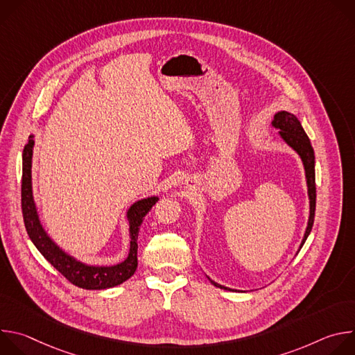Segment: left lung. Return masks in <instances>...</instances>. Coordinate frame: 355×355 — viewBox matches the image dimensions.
<instances>
[{
	"mask_svg": "<svg viewBox=\"0 0 355 355\" xmlns=\"http://www.w3.org/2000/svg\"><path fill=\"white\" fill-rule=\"evenodd\" d=\"M272 126L275 129H279L278 135L281 136V139L289 146L292 147L296 153L299 155L302 163H303V168H305V175H306V185H308V195H309V219H308V226L305 230V236L302 239L300 247L305 244L312 226H313V220H315V209H316V184H315V151L313 147L311 144V140L308 137V135L303 130L299 119L286 111H279L274 115V121L271 122ZM208 279L218 288L220 289H226V291H234L230 289L227 286H223L220 284H216L215 281H212L209 277Z\"/></svg>",
	"mask_w": 355,
	"mask_h": 355,
	"instance_id": "1",
	"label": "left lung"
}]
</instances>
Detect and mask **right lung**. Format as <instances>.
Instances as JSON below:
<instances>
[{
  "label": "right lung",
  "mask_w": 355,
  "mask_h": 355,
  "mask_svg": "<svg viewBox=\"0 0 355 355\" xmlns=\"http://www.w3.org/2000/svg\"><path fill=\"white\" fill-rule=\"evenodd\" d=\"M33 135L29 136L22 153V215L26 232L40 254L52 264L63 277L73 285L83 289H107L121 285L129 279L137 268V236L140 225L148 211L159 200L157 196L140 199L128 209L126 218L129 222L130 247L128 257L115 266H89L71 257L62 250L43 229L32 192V155H33Z\"/></svg>",
  "instance_id": "1"
}]
</instances>
